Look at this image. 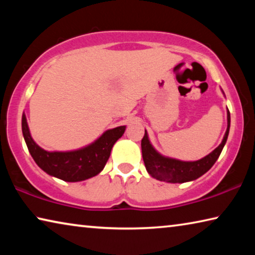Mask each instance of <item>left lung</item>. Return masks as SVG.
I'll use <instances>...</instances> for the list:
<instances>
[{
  "instance_id": "left-lung-1",
  "label": "left lung",
  "mask_w": 255,
  "mask_h": 255,
  "mask_svg": "<svg viewBox=\"0 0 255 255\" xmlns=\"http://www.w3.org/2000/svg\"><path fill=\"white\" fill-rule=\"evenodd\" d=\"M230 126L231 115L230 111H227V129L221 145L204 158L195 162H183L179 161V159L162 156L149 143L147 132L145 130V135L141 139V153H143L146 170L153 178L170 183H183L198 179L202 174H205L217 161L227 140Z\"/></svg>"
}]
</instances>
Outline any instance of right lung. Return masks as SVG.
<instances>
[{"label":"right lung","mask_w":255,"mask_h":255,"mask_svg":"<svg viewBox=\"0 0 255 255\" xmlns=\"http://www.w3.org/2000/svg\"><path fill=\"white\" fill-rule=\"evenodd\" d=\"M125 129L126 126L109 129L84 148L72 152H48L34 143L27 119L22 115V133L34 162L46 173L66 182H79L100 173L110 156L112 146L124 135Z\"/></svg>","instance_id":"obj_1"}]
</instances>
